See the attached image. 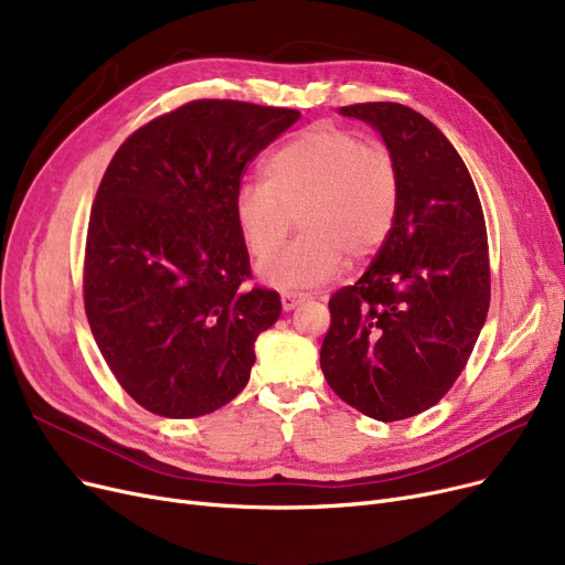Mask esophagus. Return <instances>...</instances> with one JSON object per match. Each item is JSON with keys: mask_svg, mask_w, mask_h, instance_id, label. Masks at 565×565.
Segmentation results:
<instances>
[{"mask_svg": "<svg viewBox=\"0 0 565 565\" xmlns=\"http://www.w3.org/2000/svg\"><path fill=\"white\" fill-rule=\"evenodd\" d=\"M307 298L309 296L302 294V290H284V294H281V307L286 311H290V309H296L300 302H305Z\"/></svg>", "mask_w": 565, "mask_h": 565, "instance_id": "34e87169", "label": "esophagus"}]
</instances>
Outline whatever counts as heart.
Here are the masks:
<instances>
[{
    "mask_svg": "<svg viewBox=\"0 0 565 565\" xmlns=\"http://www.w3.org/2000/svg\"><path fill=\"white\" fill-rule=\"evenodd\" d=\"M401 206V172L388 146L340 125H315L271 153L263 185H244L235 221L260 265L276 253L296 217L301 237L260 267L281 288L335 277L344 260L365 263L386 244Z\"/></svg>",
    "mask_w": 565,
    "mask_h": 565,
    "instance_id": "1",
    "label": "heart"
}]
</instances>
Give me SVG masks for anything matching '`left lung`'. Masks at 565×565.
Listing matches in <instances>:
<instances>
[{"mask_svg": "<svg viewBox=\"0 0 565 565\" xmlns=\"http://www.w3.org/2000/svg\"><path fill=\"white\" fill-rule=\"evenodd\" d=\"M340 111L382 132L401 206L365 275L330 296L321 370L347 405L401 422L445 398L487 321V223L466 162L426 116L395 102Z\"/></svg>", "mask_w": 565, "mask_h": 565, "instance_id": "1", "label": "left lung"}]
</instances>
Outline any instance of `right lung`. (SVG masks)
<instances>
[{"label":"right lung","instance_id":"1","mask_svg":"<svg viewBox=\"0 0 565 565\" xmlns=\"http://www.w3.org/2000/svg\"><path fill=\"white\" fill-rule=\"evenodd\" d=\"M300 111L193 99L120 143L97 188L83 305L116 382L158 416L193 419L246 386L281 315L250 286L235 200L248 162Z\"/></svg>","mask_w":565,"mask_h":565}]
</instances>
